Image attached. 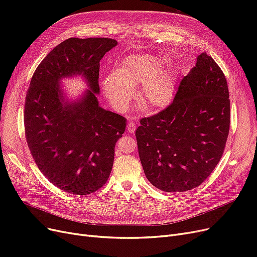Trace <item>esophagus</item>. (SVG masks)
I'll list each match as a JSON object with an SVG mask.
<instances>
[{
    "label": "esophagus",
    "instance_id": "obj_1",
    "mask_svg": "<svg viewBox=\"0 0 257 257\" xmlns=\"http://www.w3.org/2000/svg\"><path fill=\"white\" fill-rule=\"evenodd\" d=\"M136 128H137V125L133 123V121H129L128 125H127V130L130 132V133H133L134 131H136Z\"/></svg>",
    "mask_w": 257,
    "mask_h": 257
}]
</instances>
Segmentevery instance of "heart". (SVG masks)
<instances>
[{"label":"heart","mask_w":257,"mask_h":257,"mask_svg":"<svg viewBox=\"0 0 257 257\" xmlns=\"http://www.w3.org/2000/svg\"><path fill=\"white\" fill-rule=\"evenodd\" d=\"M165 59L156 54H133L124 59L119 69L103 80V90L108 101L118 111H125L134 96V85H141L139 102L145 110L167 107L175 93L173 75L163 70Z\"/></svg>","instance_id":"heart-1"}]
</instances>
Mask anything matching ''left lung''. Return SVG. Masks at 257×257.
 <instances>
[{
    "label": "left lung",
    "instance_id": "1",
    "mask_svg": "<svg viewBox=\"0 0 257 257\" xmlns=\"http://www.w3.org/2000/svg\"><path fill=\"white\" fill-rule=\"evenodd\" d=\"M230 125L226 78L204 52L170 106L137 129L147 179L164 192H185L209 176L223 155Z\"/></svg>",
    "mask_w": 257,
    "mask_h": 257
}]
</instances>
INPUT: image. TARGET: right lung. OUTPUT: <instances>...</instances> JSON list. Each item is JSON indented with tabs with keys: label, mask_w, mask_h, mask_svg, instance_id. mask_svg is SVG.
<instances>
[{
	"label": "right lung",
	"mask_w": 257,
	"mask_h": 257,
	"mask_svg": "<svg viewBox=\"0 0 257 257\" xmlns=\"http://www.w3.org/2000/svg\"><path fill=\"white\" fill-rule=\"evenodd\" d=\"M117 45L111 38H69L35 70L25 103L27 144L38 169L59 190L84 196L109 177L114 147L126 118L99 105L100 60ZM82 76L88 89L76 100L60 86Z\"/></svg>",
	"instance_id": "obj_1"
}]
</instances>
